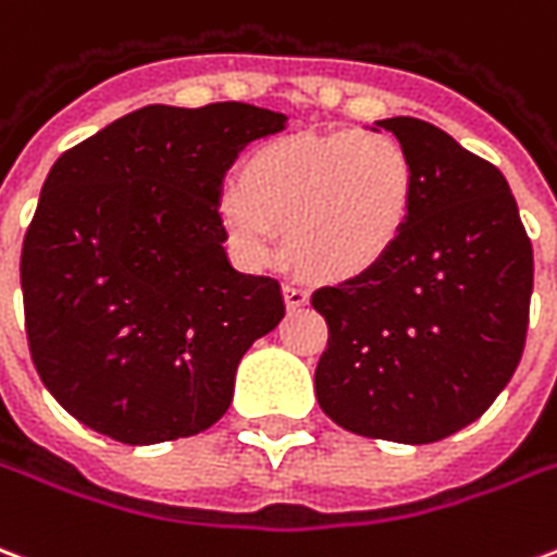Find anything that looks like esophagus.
Wrapping results in <instances>:
<instances>
[{
    "label": "esophagus",
    "instance_id": "1",
    "mask_svg": "<svg viewBox=\"0 0 557 557\" xmlns=\"http://www.w3.org/2000/svg\"><path fill=\"white\" fill-rule=\"evenodd\" d=\"M283 297H286V307L288 309L307 307V304H309L307 286H300V283H286V286H283Z\"/></svg>",
    "mask_w": 557,
    "mask_h": 557
}]
</instances>
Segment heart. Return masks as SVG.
<instances>
[{
    "label": "heart",
    "mask_w": 557,
    "mask_h": 557,
    "mask_svg": "<svg viewBox=\"0 0 557 557\" xmlns=\"http://www.w3.org/2000/svg\"><path fill=\"white\" fill-rule=\"evenodd\" d=\"M411 201V157L392 134H304L245 157L222 224L248 262L269 260L274 227H286L288 253L307 274L350 280L397 248Z\"/></svg>",
    "instance_id": "heart-1"
}]
</instances>
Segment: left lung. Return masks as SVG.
<instances>
[{
	"instance_id": "obj_1",
	"label": "left lung",
	"mask_w": 557,
	"mask_h": 557,
	"mask_svg": "<svg viewBox=\"0 0 557 557\" xmlns=\"http://www.w3.org/2000/svg\"><path fill=\"white\" fill-rule=\"evenodd\" d=\"M376 125L409 151L414 201L376 269L312 295L330 330L315 394L342 430L432 444L482 418L515 376L532 239L494 163L423 119Z\"/></svg>"
}]
</instances>
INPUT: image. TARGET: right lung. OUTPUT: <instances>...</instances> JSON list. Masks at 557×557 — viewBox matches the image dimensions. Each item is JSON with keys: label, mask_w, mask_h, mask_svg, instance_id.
Listing matches in <instances>:
<instances>
[{"label": "right lung", "mask_w": 557, "mask_h": 557, "mask_svg": "<svg viewBox=\"0 0 557 557\" xmlns=\"http://www.w3.org/2000/svg\"><path fill=\"white\" fill-rule=\"evenodd\" d=\"M283 113L242 101L134 110L58 157L23 239L25 335L42 385L131 447L210 430L236 368L286 315L274 277L224 253V172Z\"/></svg>", "instance_id": "obj_1"}]
</instances>
